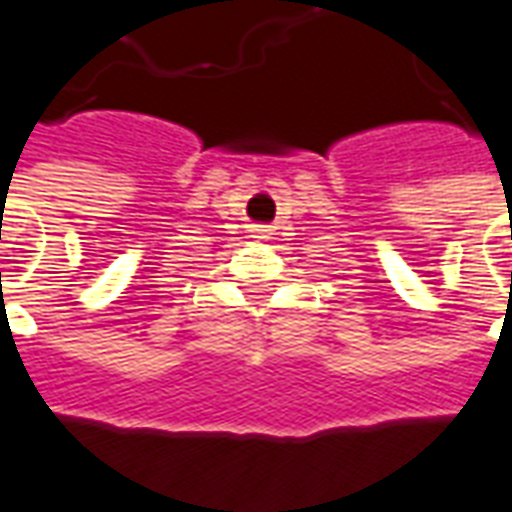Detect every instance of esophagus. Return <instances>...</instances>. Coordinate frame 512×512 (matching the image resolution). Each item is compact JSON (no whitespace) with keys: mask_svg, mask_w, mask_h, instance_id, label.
Returning a JSON list of instances; mask_svg holds the SVG:
<instances>
[{"mask_svg":"<svg viewBox=\"0 0 512 512\" xmlns=\"http://www.w3.org/2000/svg\"><path fill=\"white\" fill-rule=\"evenodd\" d=\"M257 233H266V230H257Z\"/></svg>","mask_w":512,"mask_h":512,"instance_id":"34e87169","label":"esophagus"}]
</instances>
